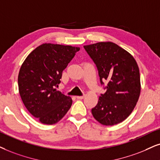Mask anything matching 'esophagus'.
<instances>
[{"instance_id":"1","label":"esophagus","mask_w":160,"mask_h":160,"mask_svg":"<svg viewBox=\"0 0 160 160\" xmlns=\"http://www.w3.org/2000/svg\"><path fill=\"white\" fill-rule=\"evenodd\" d=\"M85 97V95H82V96H77L76 98L78 99V100H81V99H83V98Z\"/></svg>"}]
</instances>
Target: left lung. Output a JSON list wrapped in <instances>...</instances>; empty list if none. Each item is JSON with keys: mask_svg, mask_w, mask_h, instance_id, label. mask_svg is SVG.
Wrapping results in <instances>:
<instances>
[{"mask_svg": "<svg viewBox=\"0 0 160 160\" xmlns=\"http://www.w3.org/2000/svg\"><path fill=\"white\" fill-rule=\"evenodd\" d=\"M83 47L96 65L100 84L106 90L92 109V115L105 125L122 122L134 110L140 94V76L136 60L112 42Z\"/></svg>", "mask_w": 160, "mask_h": 160, "instance_id": "1", "label": "left lung"}]
</instances>
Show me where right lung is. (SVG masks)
<instances>
[{
    "label": "right lung",
    "instance_id": "1",
    "mask_svg": "<svg viewBox=\"0 0 160 160\" xmlns=\"http://www.w3.org/2000/svg\"><path fill=\"white\" fill-rule=\"evenodd\" d=\"M80 48L44 43L33 50L22 64L18 88L27 110L43 124L52 125L65 116L72 100L55 89L62 73Z\"/></svg>",
    "mask_w": 160,
    "mask_h": 160
}]
</instances>
